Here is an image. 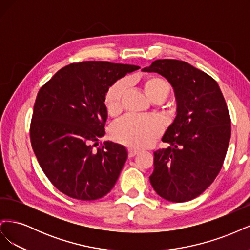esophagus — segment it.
Wrapping results in <instances>:
<instances>
[{"instance_id":"34e87169","label":"esophagus","mask_w":250,"mask_h":250,"mask_svg":"<svg viewBox=\"0 0 250 250\" xmlns=\"http://www.w3.org/2000/svg\"><path fill=\"white\" fill-rule=\"evenodd\" d=\"M139 153V150H135V149H129L128 150V156L129 157H133Z\"/></svg>"}]
</instances>
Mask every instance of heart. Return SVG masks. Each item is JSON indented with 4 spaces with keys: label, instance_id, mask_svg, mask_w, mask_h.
Wrapping results in <instances>:
<instances>
[{
    "label": "heart",
    "instance_id": "heart-1",
    "mask_svg": "<svg viewBox=\"0 0 250 250\" xmlns=\"http://www.w3.org/2000/svg\"><path fill=\"white\" fill-rule=\"evenodd\" d=\"M144 88L151 100L168 97L170 88L168 83L157 76L148 77L144 82ZM126 89V81L118 80L108 87L104 96V106L109 116H116L121 110L122 97ZM111 135L117 142L130 148H145L152 145L163 132L162 123L149 116L129 115L112 125Z\"/></svg>",
    "mask_w": 250,
    "mask_h": 250
}]
</instances>
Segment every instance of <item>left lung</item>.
<instances>
[{"label": "left lung", "instance_id": "1", "mask_svg": "<svg viewBox=\"0 0 250 250\" xmlns=\"http://www.w3.org/2000/svg\"><path fill=\"white\" fill-rule=\"evenodd\" d=\"M143 71L167 79L177 101L176 118L163 137L170 147L154 152L151 186L166 200H192L222 168L231 132L228 105L216 80L183 60L157 59Z\"/></svg>", "mask_w": 250, "mask_h": 250}]
</instances>
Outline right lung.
Returning <instances> with one entry per match:
<instances>
[{
	"instance_id": "obj_1",
	"label": "right lung",
	"mask_w": 250,
	"mask_h": 250,
	"mask_svg": "<svg viewBox=\"0 0 250 250\" xmlns=\"http://www.w3.org/2000/svg\"><path fill=\"white\" fill-rule=\"evenodd\" d=\"M139 69L108 62L71 63L41 87L30 140L43 173L69 197L99 199L117 183L127 150L112 142L92 147L105 134V93L118 79Z\"/></svg>"
}]
</instances>
